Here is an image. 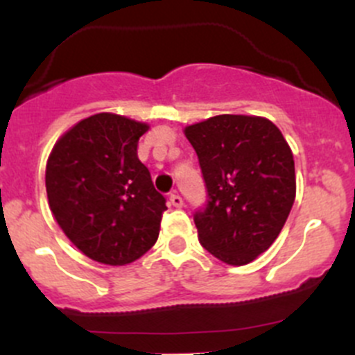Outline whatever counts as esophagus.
I'll use <instances>...</instances> for the list:
<instances>
[{
	"mask_svg": "<svg viewBox=\"0 0 355 355\" xmlns=\"http://www.w3.org/2000/svg\"><path fill=\"white\" fill-rule=\"evenodd\" d=\"M170 202H171V206H175V207H182V206H184V200H182V198L177 194V192L170 194Z\"/></svg>",
	"mask_w": 355,
	"mask_h": 355,
	"instance_id": "esophagus-1",
	"label": "esophagus"
}]
</instances>
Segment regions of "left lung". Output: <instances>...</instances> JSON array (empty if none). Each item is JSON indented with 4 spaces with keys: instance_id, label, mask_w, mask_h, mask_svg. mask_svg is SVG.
Segmentation results:
<instances>
[{
    "instance_id": "obj_1",
    "label": "left lung",
    "mask_w": 355,
    "mask_h": 355,
    "mask_svg": "<svg viewBox=\"0 0 355 355\" xmlns=\"http://www.w3.org/2000/svg\"><path fill=\"white\" fill-rule=\"evenodd\" d=\"M207 200L194 213L199 242L234 266L250 263L280 235L295 200L287 141L261 116L220 114L185 128Z\"/></svg>"
}]
</instances>
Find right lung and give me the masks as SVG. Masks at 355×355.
<instances>
[{"label":"right lung","mask_w":355,"mask_h":355,"mask_svg":"<svg viewBox=\"0 0 355 355\" xmlns=\"http://www.w3.org/2000/svg\"><path fill=\"white\" fill-rule=\"evenodd\" d=\"M148 128L120 114H92L71 127L49 155V207L75 247L98 263H132L159 235L166 199L137 157L139 137Z\"/></svg>","instance_id":"1"}]
</instances>
